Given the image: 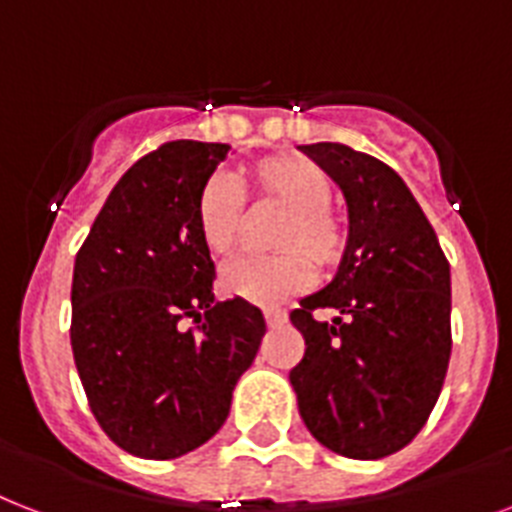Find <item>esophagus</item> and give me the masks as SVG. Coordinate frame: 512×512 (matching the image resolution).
Here are the masks:
<instances>
[{
  "mask_svg": "<svg viewBox=\"0 0 512 512\" xmlns=\"http://www.w3.org/2000/svg\"><path fill=\"white\" fill-rule=\"evenodd\" d=\"M263 315H265V323H268L270 328L281 326V323L286 321V310H281V307H265Z\"/></svg>",
  "mask_w": 512,
  "mask_h": 512,
  "instance_id": "34e87169",
  "label": "esophagus"
}]
</instances>
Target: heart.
Listing matches in <instances>:
<instances>
[{"instance_id":"obj_1","label":"heart","mask_w":512,"mask_h":512,"mask_svg":"<svg viewBox=\"0 0 512 512\" xmlns=\"http://www.w3.org/2000/svg\"><path fill=\"white\" fill-rule=\"evenodd\" d=\"M244 199L255 207H281L270 236V257H247L228 265L220 292L249 305H276L302 292L313 265L334 270L350 249V226L331 207L334 181L326 170L299 155H273L239 170L234 184L226 178L207 181L194 207V228L205 252L228 260L244 236Z\"/></svg>"}]
</instances>
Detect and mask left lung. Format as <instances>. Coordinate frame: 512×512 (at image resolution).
Returning <instances> with one entry per match:
<instances>
[{
  "label": "left lung",
  "instance_id": "1",
  "mask_svg": "<svg viewBox=\"0 0 512 512\" xmlns=\"http://www.w3.org/2000/svg\"><path fill=\"white\" fill-rule=\"evenodd\" d=\"M342 186L350 249L292 310L305 355L289 373L307 431L336 455L378 460L426 426L452 352L450 263L410 189L347 144L302 147ZM336 309L334 324L314 318Z\"/></svg>",
  "mask_w": 512,
  "mask_h": 512
}]
</instances>
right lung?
Segmentation results:
<instances>
[{
    "instance_id": "1",
    "label": "right lung",
    "mask_w": 512,
    "mask_h": 512,
    "mask_svg": "<svg viewBox=\"0 0 512 512\" xmlns=\"http://www.w3.org/2000/svg\"><path fill=\"white\" fill-rule=\"evenodd\" d=\"M228 149L178 139L141 157L76 255L73 360L99 429L136 458H181L215 436L265 334L257 307L215 302L194 228Z\"/></svg>"
}]
</instances>
